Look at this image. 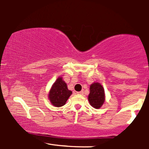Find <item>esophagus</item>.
<instances>
[{
  "label": "esophagus",
  "mask_w": 149,
  "mask_h": 149,
  "mask_svg": "<svg viewBox=\"0 0 149 149\" xmlns=\"http://www.w3.org/2000/svg\"><path fill=\"white\" fill-rule=\"evenodd\" d=\"M77 94H80V95H83V94H84V92H83V91L77 92Z\"/></svg>",
  "instance_id": "esophagus-1"
}]
</instances>
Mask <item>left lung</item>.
Wrapping results in <instances>:
<instances>
[{
    "instance_id": "8db88e82",
    "label": "left lung",
    "mask_w": 149,
    "mask_h": 149,
    "mask_svg": "<svg viewBox=\"0 0 149 149\" xmlns=\"http://www.w3.org/2000/svg\"><path fill=\"white\" fill-rule=\"evenodd\" d=\"M88 100L90 105L95 109H99L105 103V90L100 83L94 82L90 85Z\"/></svg>"
}]
</instances>
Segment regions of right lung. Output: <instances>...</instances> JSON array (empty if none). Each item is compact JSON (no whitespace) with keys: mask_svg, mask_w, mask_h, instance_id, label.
Here are the masks:
<instances>
[{"mask_svg":"<svg viewBox=\"0 0 149 149\" xmlns=\"http://www.w3.org/2000/svg\"><path fill=\"white\" fill-rule=\"evenodd\" d=\"M72 91L68 89L66 83L62 77H58L50 90L49 99L52 105L55 107H62L72 94Z\"/></svg>","mask_w":149,"mask_h":149,"instance_id":"obj_1","label":"right lung"}]
</instances>
